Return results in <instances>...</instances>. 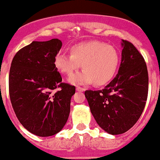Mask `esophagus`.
<instances>
[{"instance_id":"obj_1","label":"esophagus","mask_w":160,"mask_h":160,"mask_svg":"<svg viewBox=\"0 0 160 160\" xmlns=\"http://www.w3.org/2000/svg\"><path fill=\"white\" fill-rule=\"evenodd\" d=\"M76 91H78V92H85V88H82V87H79V86H77L76 87Z\"/></svg>"}]
</instances>
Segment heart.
Here are the masks:
<instances>
[{"mask_svg":"<svg viewBox=\"0 0 160 160\" xmlns=\"http://www.w3.org/2000/svg\"><path fill=\"white\" fill-rule=\"evenodd\" d=\"M119 62V55L114 47L104 42L92 41L75 44L71 55L60 53L56 56V68L71 76L81 67L84 71L69 78L73 85H86L95 82L103 85L112 79Z\"/></svg>","mask_w":160,"mask_h":160,"instance_id":"b5f03b06","label":"heart"}]
</instances>
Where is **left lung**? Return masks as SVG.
Listing matches in <instances>:
<instances>
[{
  "mask_svg": "<svg viewBox=\"0 0 160 160\" xmlns=\"http://www.w3.org/2000/svg\"><path fill=\"white\" fill-rule=\"evenodd\" d=\"M121 63L116 76L102 90L85 92L98 126L111 135L126 132L142 113L149 77L144 58L134 45L122 40Z\"/></svg>",
  "mask_w": 160,
  "mask_h": 160,
  "instance_id": "obj_1",
  "label": "left lung"
}]
</instances>
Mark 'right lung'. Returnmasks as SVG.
Masks as SVG:
<instances>
[{
    "instance_id": "1",
    "label": "right lung",
    "mask_w": 160,
    "mask_h": 160,
    "mask_svg": "<svg viewBox=\"0 0 160 160\" xmlns=\"http://www.w3.org/2000/svg\"><path fill=\"white\" fill-rule=\"evenodd\" d=\"M62 42L54 38L33 42L16 53L9 73V95L16 116L32 134H57L70 113L75 87L62 82L55 65ZM60 88L61 89L53 92Z\"/></svg>"
}]
</instances>
